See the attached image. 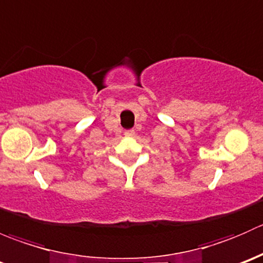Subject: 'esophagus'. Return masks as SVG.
<instances>
[{
    "label": "esophagus",
    "instance_id": "34e87169",
    "mask_svg": "<svg viewBox=\"0 0 263 263\" xmlns=\"http://www.w3.org/2000/svg\"><path fill=\"white\" fill-rule=\"evenodd\" d=\"M124 135H126L127 137H132V136H135V131L134 129H127V131L124 132Z\"/></svg>",
    "mask_w": 263,
    "mask_h": 263
}]
</instances>
